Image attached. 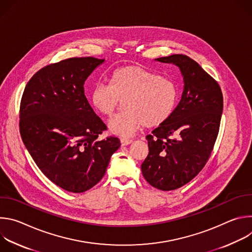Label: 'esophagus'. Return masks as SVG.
Instances as JSON below:
<instances>
[{
    "instance_id": "1",
    "label": "esophagus",
    "mask_w": 252,
    "mask_h": 252,
    "mask_svg": "<svg viewBox=\"0 0 252 252\" xmlns=\"http://www.w3.org/2000/svg\"><path fill=\"white\" fill-rule=\"evenodd\" d=\"M131 142H132V139L126 138V137H122V138H121L122 146H127V145H129V143H131Z\"/></svg>"
}]
</instances>
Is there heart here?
<instances>
[{
  "label": "heart",
  "mask_w": 252,
  "mask_h": 252,
  "mask_svg": "<svg viewBox=\"0 0 252 252\" xmlns=\"http://www.w3.org/2000/svg\"><path fill=\"white\" fill-rule=\"evenodd\" d=\"M178 90L173 81L139 65L117 68L110 78V86L96 83L91 93L94 109L112 117L122 101L125 111L109 122L113 133L128 136L140 126L157 127L173 114Z\"/></svg>",
  "instance_id": "heart-1"
}]
</instances>
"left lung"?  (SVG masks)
I'll return each mask as SVG.
<instances>
[{"label": "left lung", "mask_w": 252, "mask_h": 252, "mask_svg": "<svg viewBox=\"0 0 252 252\" xmlns=\"http://www.w3.org/2000/svg\"><path fill=\"white\" fill-rule=\"evenodd\" d=\"M177 65L184 76L182 99L171 117L147 135L149 155L141 163L147 182L160 190L189 183L209 159L220 131L223 96L219 83L192 59H157Z\"/></svg>", "instance_id": "left-lung-1"}]
</instances>
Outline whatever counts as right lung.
<instances>
[{
    "mask_svg": "<svg viewBox=\"0 0 252 252\" xmlns=\"http://www.w3.org/2000/svg\"><path fill=\"white\" fill-rule=\"evenodd\" d=\"M103 62L86 57L48 64L31 78L21 99L23 142L42 172L69 192L94 187L121 147L117 136L97 139L106 126L85 95V81Z\"/></svg>",
    "mask_w": 252,
    "mask_h": 252,
    "instance_id": "1",
    "label": "right lung"
}]
</instances>
